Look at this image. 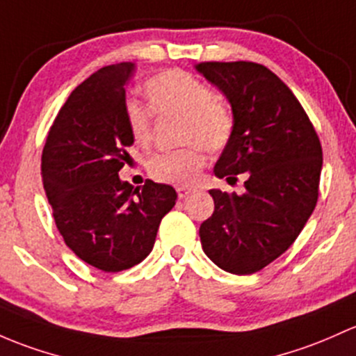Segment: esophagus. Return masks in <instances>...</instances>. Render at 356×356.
<instances>
[{"mask_svg":"<svg viewBox=\"0 0 356 356\" xmlns=\"http://www.w3.org/2000/svg\"><path fill=\"white\" fill-rule=\"evenodd\" d=\"M175 191H177V196H179V200H184V197H188L189 194L193 193V189H189V188H182V186H181V188H177V189H175Z\"/></svg>","mask_w":356,"mask_h":356,"instance_id":"1","label":"esophagus"}]
</instances>
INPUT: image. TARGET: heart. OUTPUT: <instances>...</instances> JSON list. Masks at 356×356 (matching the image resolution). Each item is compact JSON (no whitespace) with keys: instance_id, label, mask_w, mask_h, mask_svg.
<instances>
[{"instance_id":"obj_1","label":"heart","mask_w":356,"mask_h":356,"mask_svg":"<svg viewBox=\"0 0 356 356\" xmlns=\"http://www.w3.org/2000/svg\"><path fill=\"white\" fill-rule=\"evenodd\" d=\"M145 95L156 115H179L181 143L177 152L156 155L148 172L156 182L172 186H193L207 165V149L223 152L235 134V115L207 81L182 70H167L145 81ZM126 124L133 141L148 148L153 141L152 112L136 100L124 107Z\"/></svg>"}]
</instances>
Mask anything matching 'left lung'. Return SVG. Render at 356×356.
I'll return each mask as SVG.
<instances>
[{
	"instance_id": "1",
	"label": "left lung",
	"mask_w": 356,
	"mask_h": 356,
	"mask_svg": "<svg viewBox=\"0 0 356 356\" xmlns=\"http://www.w3.org/2000/svg\"><path fill=\"white\" fill-rule=\"evenodd\" d=\"M196 70L225 93L235 115L215 175L235 184L247 172L244 194L209 191L215 211L201 223V244L223 271L252 275L282 256L312 215L323 148L297 97L266 66L207 61Z\"/></svg>"
}]
</instances>
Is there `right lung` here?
<instances>
[{
    "label": "right lung",
    "instance_id": "right-lung-1",
    "mask_svg": "<svg viewBox=\"0 0 356 356\" xmlns=\"http://www.w3.org/2000/svg\"><path fill=\"white\" fill-rule=\"evenodd\" d=\"M134 63L111 65L71 92L42 149V182L66 245L90 266L118 273L152 252L172 186L119 179L133 145L126 124V83Z\"/></svg>",
    "mask_w": 356,
    "mask_h": 356
}]
</instances>
